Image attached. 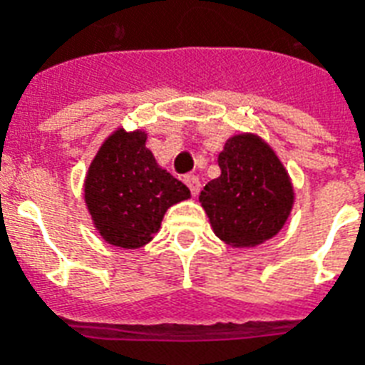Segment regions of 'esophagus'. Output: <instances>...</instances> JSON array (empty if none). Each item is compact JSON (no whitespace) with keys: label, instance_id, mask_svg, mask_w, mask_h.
<instances>
[{"label":"esophagus","instance_id":"34e87169","mask_svg":"<svg viewBox=\"0 0 365 365\" xmlns=\"http://www.w3.org/2000/svg\"><path fill=\"white\" fill-rule=\"evenodd\" d=\"M183 182H185V185L189 187V191L193 195L199 193V189H200V180L197 176H193V174H187V176L183 178Z\"/></svg>","mask_w":365,"mask_h":365}]
</instances>
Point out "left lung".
<instances>
[{
	"label": "left lung",
	"instance_id": "1",
	"mask_svg": "<svg viewBox=\"0 0 365 365\" xmlns=\"http://www.w3.org/2000/svg\"><path fill=\"white\" fill-rule=\"evenodd\" d=\"M222 174L199 200L214 233L235 248L272 239L294 206V185L277 153L255 134H237L217 157Z\"/></svg>",
	"mask_w": 365,
	"mask_h": 365
}]
</instances>
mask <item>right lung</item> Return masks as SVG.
Returning <instances> with one entry per match:
<instances>
[{"instance_id":"obj_1","label":"right lung","mask_w":365,"mask_h":365,"mask_svg":"<svg viewBox=\"0 0 365 365\" xmlns=\"http://www.w3.org/2000/svg\"><path fill=\"white\" fill-rule=\"evenodd\" d=\"M145 140L142 130H115L98 149L85 180V202L94 227L119 248L148 244L165 212L191 197L180 180L157 165Z\"/></svg>"}]
</instances>
